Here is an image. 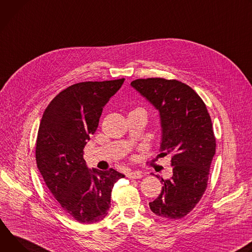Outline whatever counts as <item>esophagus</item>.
Listing matches in <instances>:
<instances>
[{"mask_svg": "<svg viewBox=\"0 0 252 252\" xmlns=\"http://www.w3.org/2000/svg\"><path fill=\"white\" fill-rule=\"evenodd\" d=\"M142 176V172L140 171H132L127 174V177L130 179H140Z\"/></svg>", "mask_w": 252, "mask_h": 252, "instance_id": "34e87169", "label": "esophagus"}]
</instances>
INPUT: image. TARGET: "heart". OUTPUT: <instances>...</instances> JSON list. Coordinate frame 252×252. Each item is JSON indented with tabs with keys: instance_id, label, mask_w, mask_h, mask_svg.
<instances>
[{
	"instance_id": "1",
	"label": "heart",
	"mask_w": 252,
	"mask_h": 252,
	"mask_svg": "<svg viewBox=\"0 0 252 252\" xmlns=\"http://www.w3.org/2000/svg\"><path fill=\"white\" fill-rule=\"evenodd\" d=\"M137 110H141V111H142V112H144V111H143V110H142V109H137ZM144 113H145V112H144Z\"/></svg>"
}]
</instances>
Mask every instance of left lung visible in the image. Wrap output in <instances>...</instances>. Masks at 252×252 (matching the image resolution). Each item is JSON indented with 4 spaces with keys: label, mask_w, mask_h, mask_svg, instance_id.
I'll return each mask as SVG.
<instances>
[{
    "label": "left lung",
    "mask_w": 252,
    "mask_h": 252,
    "mask_svg": "<svg viewBox=\"0 0 252 252\" xmlns=\"http://www.w3.org/2000/svg\"><path fill=\"white\" fill-rule=\"evenodd\" d=\"M131 86L158 110L161 155L172 154L173 174L169 179L156 175L163 186L159 196L149 203L150 209L163 218H182L204 194L215 154L207 108L196 92L177 80L137 79Z\"/></svg>",
    "instance_id": "8db88e82"
}]
</instances>
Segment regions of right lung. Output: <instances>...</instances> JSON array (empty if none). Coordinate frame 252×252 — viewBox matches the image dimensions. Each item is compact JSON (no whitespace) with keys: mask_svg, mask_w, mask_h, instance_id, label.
I'll list each match as a JSON object with an SVG mask.
<instances>
[{"mask_svg":"<svg viewBox=\"0 0 252 252\" xmlns=\"http://www.w3.org/2000/svg\"><path fill=\"white\" fill-rule=\"evenodd\" d=\"M124 80L74 84L51 101L40 123L38 169L62 209L80 223L98 222L108 214L112 189L125 177L112 168L89 169L83 157L104 106Z\"/></svg>","mask_w":252,"mask_h":252,"instance_id":"right-lung-1","label":"right lung"}]
</instances>
